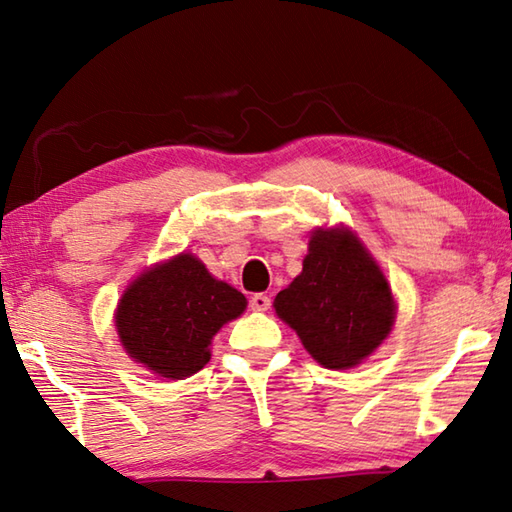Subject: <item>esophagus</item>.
<instances>
[{
	"mask_svg": "<svg viewBox=\"0 0 512 512\" xmlns=\"http://www.w3.org/2000/svg\"><path fill=\"white\" fill-rule=\"evenodd\" d=\"M269 296L267 294H254L252 301H249V305H252L254 312H267L269 310Z\"/></svg>",
	"mask_w": 512,
	"mask_h": 512,
	"instance_id": "obj_1",
	"label": "esophagus"
}]
</instances>
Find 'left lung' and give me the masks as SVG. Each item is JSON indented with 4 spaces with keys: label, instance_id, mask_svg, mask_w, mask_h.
I'll return each instance as SVG.
<instances>
[{
    "label": "left lung",
    "instance_id": "left-lung-1",
    "mask_svg": "<svg viewBox=\"0 0 512 512\" xmlns=\"http://www.w3.org/2000/svg\"><path fill=\"white\" fill-rule=\"evenodd\" d=\"M274 307L305 350L330 370L361 363L394 321L388 281L347 229L316 231L303 272L278 292Z\"/></svg>",
    "mask_w": 512,
    "mask_h": 512
}]
</instances>
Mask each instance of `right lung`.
I'll return each instance as SVG.
<instances>
[{
	"label": "right lung",
	"instance_id": "obj_1",
	"mask_svg": "<svg viewBox=\"0 0 512 512\" xmlns=\"http://www.w3.org/2000/svg\"><path fill=\"white\" fill-rule=\"evenodd\" d=\"M245 305L238 289L216 281L198 258L180 254L124 292L115 325L131 359L165 379H185L205 368L214 334Z\"/></svg>",
	"mask_w": 512,
	"mask_h": 512
}]
</instances>
